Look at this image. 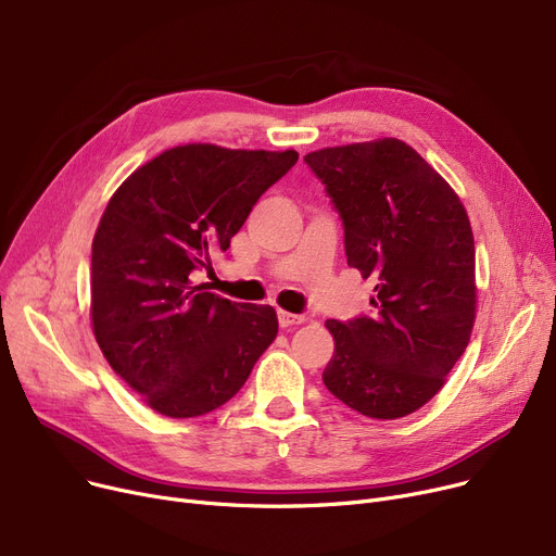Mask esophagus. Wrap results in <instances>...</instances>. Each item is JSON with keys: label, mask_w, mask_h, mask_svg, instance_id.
Returning a JSON list of instances; mask_svg holds the SVG:
<instances>
[{"label": "esophagus", "mask_w": 556, "mask_h": 556, "mask_svg": "<svg viewBox=\"0 0 556 556\" xmlns=\"http://www.w3.org/2000/svg\"><path fill=\"white\" fill-rule=\"evenodd\" d=\"M279 327H293V325H302L304 323V315H295V313H288V311H279Z\"/></svg>", "instance_id": "esophagus-1"}]
</instances>
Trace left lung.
I'll return each instance as SVG.
<instances>
[{
    "label": "left lung",
    "instance_id": "left-lung-1",
    "mask_svg": "<svg viewBox=\"0 0 556 556\" xmlns=\"http://www.w3.org/2000/svg\"><path fill=\"white\" fill-rule=\"evenodd\" d=\"M344 227L346 263L371 279L369 315L327 319V390L371 419H399L442 390L476 323V245L451 185L401 139L308 153Z\"/></svg>",
    "mask_w": 556,
    "mask_h": 556
}]
</instances>
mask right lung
<instances>
[{
  "label": "right lung",
  "mask_w": 556,
  "mask_h": 556,
  "mask_svg": "<svg viewBox=\"0 0 556 556\" xmlns=\"http://www.w3.org/2000/svg\"><path fill=\"white\" fill-rule=\"evenodd\" d=\"M298 157L175 146L110 198L92 243V327L110 367L160 415L216 410L277 338L273 306L229 302L191 277Z\"/></svg>",
  "instance_id": "add662e5"
}]
</instances>
